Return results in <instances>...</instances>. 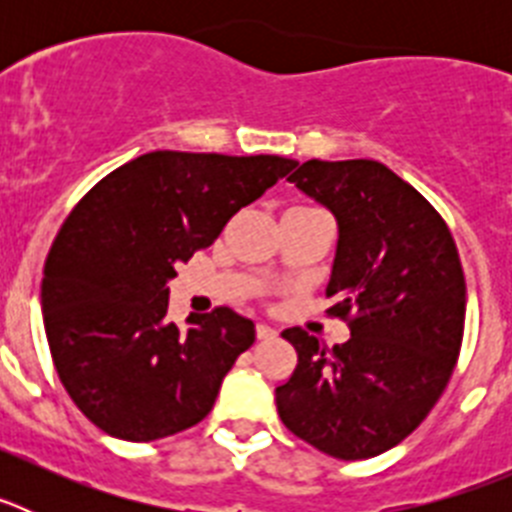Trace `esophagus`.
I'll return each instance as SVG.
<instances>
[{"mask_svg":"<svg viewBox=\"0 0 512 512\" xmlns=\"http://www.w3.org/2000/svg\"><path fill=\"white\" fill-rule=\"evenodd\" d=\"M256 336H259L261 341H271V338H277V330L266 323H259L256 325Z\"/></svg>","mask_w":512,"mask_h":512,"instance_id":"34e87169","label":"esophagus"}]
</instances>
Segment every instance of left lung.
I'll return each mask as SVG.
<instances>
[{
  "mask_svg": "<svg viewBox=\"0 0 512 512\" xmlns=\"http://www.w3.org/2000/svg\"><path fill=\"white\" fill-rule=\"evenodd\" d=\"M287 182L333 212L330 315L351 338L325 348L287 328L297 366L277 387L282 423L333 459L390 451L431 413L459 359L467 284L449 228L379 161H305Z\"/></svg>",
  "mask_w": 512,
  "mask_h": 512,
  "instance_id": "1",
  "label": "left lung"
}]
</instances>
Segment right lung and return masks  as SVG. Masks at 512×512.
Instances as JSON below:
<instances>
[{"label": "right lung", "instance_id": "1", "mask_svg": "<svg viewBox=\"0 0 512 512\" xmlns=\"http://www.w3.org/2000/svg\"><path fill=\"white\" fill-rule=\"evenodd\" d=\"M295 166L282 156L143 153L66 217L40 287L45 336L69 397L107 436L156 441L210 413L256 328L217 307L192 312L182 330L166 320L169 282Z\"/></svg>", "mask_w": 512, "mask_h": 512}]
</instances>
